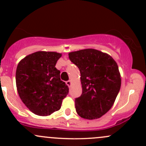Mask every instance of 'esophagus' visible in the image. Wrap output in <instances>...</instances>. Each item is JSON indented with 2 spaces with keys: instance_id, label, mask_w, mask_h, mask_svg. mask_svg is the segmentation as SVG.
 I'll use <instances>...</instances> for the list:
<instances>
[{
  "instance_id": "esophagus-1",
  "label": "esophagus",
  "mask_w": 146,
  "mask_h": 146,
  "mask_svg": "<svg viewBox=\"0 0 146 146\" xmlns=\"http://www.w3.org/2000/svg\"><path fill=\"white\" fill-rule=\"evenodd\" d=\"M66 85L68 86V87H70V85H71V81L70 80H68V81H66Z\"/></svg>"
}]
</instances>
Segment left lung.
Masks as SVG:
<instances>
[{
	"mask_svg": "<svg viewBox=\"0 0 146 146\" xmlns=\"http://www.w3.org/2000/svg\"><path fill=\"white\" fill-rule=\"evenodd\" d=\"M80 72L82 92L75 99L81 117L94 119L105 115L113 106L121 87V76L115 61L106 53L85 49L68 54Z\"/></svg>",
	"mask_w": 146,
	"mask_h": 146,
	"instance_id": "1",
	"label": "left lung"
}]
</instances>
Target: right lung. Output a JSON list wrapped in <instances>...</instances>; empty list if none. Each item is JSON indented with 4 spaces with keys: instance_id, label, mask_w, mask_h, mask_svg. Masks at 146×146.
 Masks as SVG:
<instances>
[{
    "instance_id": "obj_1",
    "label": "right lung",
    "mask_w": 146,
    "mask_h": 146,
    "mask_svg": "<svg viewBox=\"0 0 146 146\" xmlns=\"http://www.w3.org/2000/svg\"><path fill=\"white\" fill-rule=\"evenodd\" d=\"M61 54L39 51L28 55L18 64L16 85L19 96L32 113L47 116L61 108L68 87L56 68Z\"/></svg>"
}]
</instances>
